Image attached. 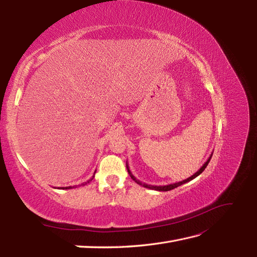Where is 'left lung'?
I'll use <instances>...</instances> for the list:
<instances>
[{
    "label": "left lung",
    "mask_w": 257,
    "mask_h": 257,
    "mask_svg": "<svg viewBox=\"0 0 257 257\" xmlns=\"http://www.w3.org/2000/svg\"><path fill=\"white\" fill-rule=\"evenodd\" d=\"M212 155L213 154H211V156L209 157V159L206 160V162L204 163L203 166H202L198 171H196L193 176H191L190 178H188V179H185V180H183V181H180V182H176V183H171V184H167V185H151V184H147V183H143L140 181V180H138L137 178H136L134 174L132 173V171L129 170V166H128V163H127V170H128V173L130 174V177H132V179L134 180L135 182H137L139 185H143V187H145V188H147V189H150V190H156V191H170V190H173V189H176V188H178L179 185H182V184H184V183H187V182H189V181H191V180H193L194 178H196L198 176H200V174L204 171V169L206 168V166L209 165V162H210V160H211V158H212Z\"/></svg>",
    "instance_id": "8db88e82"
}]
</instances>
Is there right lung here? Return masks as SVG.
I'll return each instance as SVG.
<instances>
[{"label": "right lung", "mask_w": 257, "mask_h": 257, "mask_svg": "<svg viewBox=\"0 0 257 257\" xmlns=\"http://www.w3.org/2000/svg\"><path fill=\"white\" fill-rule=\"evenodd\" d=\"M95 173H96V171H95ZM95 173H94V176H92V178L91 179H89L88 181H86V182H84V183H81V185H85V184H87V183H89L92 179H94V177H95ZM72 188H74V187H65V188H61V189H72ZM59 189V188H58Z\"/></svg>", "instance_id": "add662e5"}]
</instances>
